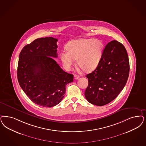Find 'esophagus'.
<instances>
[{
  "instance_id": "obj_1",
  "label": "esophagus",
  "mask_w": 146,
  "mask_h": 146,
  "mask_svg": "<svg viewBox=\"0 0 146 146\" xmlns=\"http://www.w3.org/2000/svg\"><path fill=\"white\" fill-rule=\"evenodd\" d=\"M79 76H78V75L75 74L74 76V79H75V80H77V79H79Z\"/></svg>"
}]
</instances>
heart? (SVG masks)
Masks as SVG:
<instances>
[{"instance_id":"obj_1","label":"heart","mask_w":146,"mask_h":146,"mask_svg":"<svg viewBox=\"0 0 146 146\" xmlns=\"http://www.w3.org/2000/svg\"><path fill=\"white\" fill-rule=\"evenodd\" d=\"M104 45L94 38L81 39L70 41L66 46L67 51L61 52L60 58L66 69L76 64L84 72H90L98 66L102 55Z\"/></svg>"}]
</instances>
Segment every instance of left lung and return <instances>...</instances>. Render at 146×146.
<instances>
[{
    "instance_id": "obj_1",
    "label": "left lung",
    "mask_w": 146,
    "mask_h": 146,
    "mask_svg": "<svg viewBox=\"0 0 146 146\" xmlns=\"http://www.w3.org/2000/svg\"><path fill=\"white\" fill-rule=\"evenodd\" d=\"M129 73L126 48L116 40L105 46L96 70L88 74L86 99L96 106H104L114 100L125 86Z\"/></svg>"
}]
</instances>
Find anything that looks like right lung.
<instances>
[{"label":"right lung","instance_id":"obj_1","mask_svg":"<svg viewBox=\"0 0 146 146\" xmlns=\"http://www.w3.org/2000/svg\"><path fill=\"white\" fill-rule=\"evenodd\" d=\"M57 39L41 38L26 45L20 52L17 78L22 90L35 104L51 107L64 96L66 86L73 75L62 70L53 59L58 56Z\"/></svg>","mask_w":146,"mask_h":146}]
</instances>
